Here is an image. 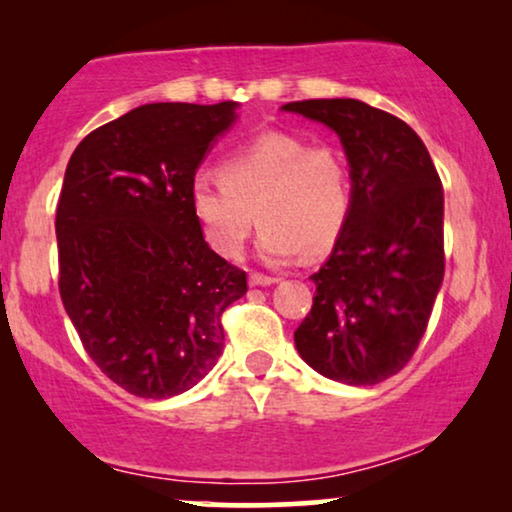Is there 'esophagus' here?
<instances>
[{
	"label": "esophagus",
	"instance_id": "34e87169",
	"mask_svg": "<svg viewBox=\"0 0 512 512\" xmlns=\"http://www.w3.org/2000/svg\"><path fill=\"white\" fill-rule=\"evenodd\" d=\"M275 282H277L275 277L258 275V272H251V275H249V284H251V286H270V284H275Z\"/></svg>",
	"mask_w": 512,
	"mask_h": 512
}]
</instances>
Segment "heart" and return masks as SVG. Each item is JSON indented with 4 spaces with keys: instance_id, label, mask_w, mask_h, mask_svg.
<instances>
[{
    "instance_id": "1",
    "label": "heart",
    "mask_w": 512,
    "mask_h": 512,
    "mask_svg": "<svg viewBox=\"0 0 512 512\" xmlns=\"http://www.w3.org/2000/svg\"><path fill=\"white\" fill-rule=\"evenodd\" d=\"M223 177L198 172L188 198L216 254L235 258L258 221V251L268 263L291 261L300 249L324 254L349 216L345 160L326 144L289 132H265L223 163Z\"/></svg>"
}]
</instances>
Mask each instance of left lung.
Instances as JSON below:
<instances>
[{
  "label": "left lung",
  "mask_w": 512,
  "mask_h": 512,
  "mask_svg": "<svg viewBox=\"0 0 512 512\" xmlns=\"http://www.w3.org/2000/svg\"><path fill=\"white\" fill-rule=\"evenodd\" d=\"M340 137L352 177L345 228L310 277L312 310L298 354L328 380L370 387L412 359L445 275L443 184L415 130L366 102L303 100L282 107Z\"/></svg>",
  "instance_id": "8db88e82"
}]
</instances>
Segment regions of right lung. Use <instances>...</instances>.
Returning <instances> with one entry per match:
<instances>
[{
    "label": "right lung",
    "instance_id": "1",
    "mask_svg": "<svg viewBox=\"0 0 512 512\" xmlns=\"http://www.w3.org/2000/svg\"><path fill=\"white\" fill-rule=\"evenodd\" d=\"M237 102H153L83 137L55 212L60 298L97 368L139 398L195 387L247 272L209 249L188 188Z\"/></svg>",
    "mask_w": 512,
    "mask_h": 512
}]
</instances>
